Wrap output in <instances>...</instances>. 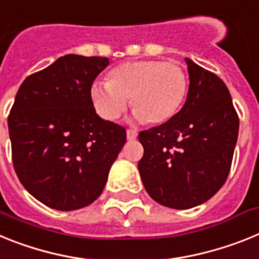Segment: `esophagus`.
I'll list each match as a JSON object with an SVG mask.
<instances>
[{"label": "esophagus", "mask_w": 259, "mask_h": 259, "mask_svg": "<svg viewBox=\"0 0 259 259\" xmlns=\"http://www.w3.org/2000/svg\"><path fill=\"white\" fill-rule=\"evenodd\" d=\"M137 134H138V133H137L134 129H127V132H126V136H127V139H129V141H133V139H136L137 138Z\"/></svg>", "instance_id": "obj_1"}]
</instances>
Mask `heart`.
Here are the masks:
<instances>
[{"label": "heart", "instance_id": "obj_1", "mask_svg": "<svg viewBox=\"0 0 259 259\" xmlns=\"http://www.w3.org/2000/svg\"><path fill=\"white\" fill-rule=\"evenodd\" d=\"M188 91V74L176 62L134 60L113 67L105 84L94 83L90 96L95 111L104 120H117L130 99L138 120L160 125L179 113Z\"/></svg>", "mask_w": 259, "mask_h": 259}]
</instances>
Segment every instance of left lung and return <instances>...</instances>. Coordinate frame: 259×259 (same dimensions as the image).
I'll return each mask as SVG.
<instances>
[{
  "instance_id": "left-lung-1",
  "label": "left lung",
  "mask_w": 259,
  "mask_h": 259,
  "mask_svg": "<svg viewBox=\"0 0 259 259\" xmlns=\"http://www.w3.org/2000/svg\"><path fill=\"white\" fill-rule=\"evenodd\" d=\"M188 98L168 122L139 133L138 163L148 195L165 207L186 210L224 185L237 142L238 114L226 83L186 58Z\"/></svg>"
}]
</instances>
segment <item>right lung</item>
Instances as JSON below:
<instances>
[{"label": "right lung", "mask_w": 259, "mask_h": 259, "mask_svg": "<svg viewBox=\"0 0 259 259\" xmlns=\"http://www.w3.org/2000/svg\"><path fill=\"white\" fill-rule=\"evenodd\" d=\"M107 57L66 55L23 80L8 117L15 173L51 208L78 210L102 194L126 130L96 114L92 83Z\"/></svg>", "instance_id": "1"}]
</instances>
